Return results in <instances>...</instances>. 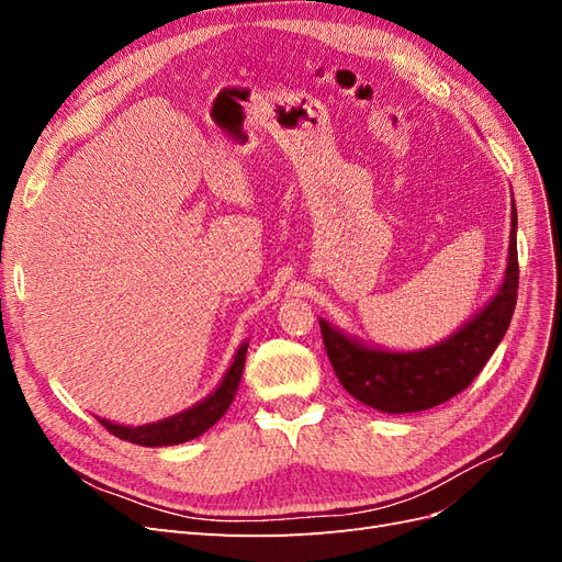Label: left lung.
<instances>
[{"instance_id": "8db88e82", "label": "left lung", "mask_w": 562, "mask_h": 562, "mask_svg": "<svg viewBox=\"0 0 562 562\" xmlns=\"http://www.w3.org/2000/svg\"><path fill=\"white\" fill-rule=\"evenodd\" d=\"M512 209L508 265L499 291L446 342L419 351L370 349L318 321L335 375L356 401L391 415L419 413L450 401L475 380L508 330L518 300L516 203Z\"/></svg>"}]
</instances>
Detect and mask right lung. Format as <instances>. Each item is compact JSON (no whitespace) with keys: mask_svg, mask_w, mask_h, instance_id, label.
<instances>
[{"mask_svg":"<svg viewBox=\"0 0 562 562\" xmlns=\"http://www.w3.org/2000/svg\"><path fill=\"white\" fill-rule=\"evenodd\" d=\"M246 351H248V342H244L239 351H236L234 361L225 372L220 386L209 398H203L201 403L190 407V411L155 424H145V427H122V424H112L108 419H98V422L116 438L128 440V443H135V446H145V448L178 446V443H184V440H192L203 431H209L213 424L227 413V407L232 405L236 389H239V382L244 375Z\"/></svg>","mask_w":562,"mask_h":562,"instance_id":"1","label":"right lung"}]
</instances>
